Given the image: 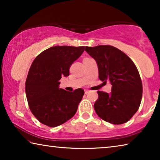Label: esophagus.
Here are the masks:
<instances>
[{"instance_id": "1", "label": "esophagus", "mask_w": 160, "mask_h": 160, "mask_svg": "<svg viewBox=\"0 0 160 160\" xmlns=\"http://www.w3.org/2000/svg\"><path fill=\"white\" fill-rule=\"evenodd\" d=\"M90 92V90H85V94H88V93H89V92Z\"/></svg>"}]
</instances>
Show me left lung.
Instances as JSON below:
<instances>
[{
  "label": "left lung",
  "instance_id": "obj_1",
  "mask_svg": "<svg viewBox=\"0 0 160 160\" xmlns=\"http://www.w3.org/2000/svg\"><path fill=\"white\" fill-rule=\"evenodd\" d=\"M85 51L96 61L100 80L112 84V92L98 91L94 104L99 117L113 124H122L139 109L142 84L138 70L123 51L110 45L86 47Z\"/></svg>",
  "mask_w": 160,
  "mask_h": 160
}]
</instances>
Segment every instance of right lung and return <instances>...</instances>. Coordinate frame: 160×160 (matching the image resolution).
Listing matches in <instances>:
<instances>
[{
	"mask_svg": "<svg viewBox=\"0 0 160 160\" xmlns=\"http://www.w3.org/2000/svg\"><path fill=\"white\" fill-rule=\"evenodd\" d=\"M84 50L85 47L57 46L35 58L27 77L25 92L29 109L39 122L56 127L75 114L84 90H64L59 88V80L69 75L70 66Z\"/></svg>",
	"mask_w": 160,
	"mask_h": 160,
	"instance_id": "right-lung-1",
	"label": "right lung"
}]
</instances>
